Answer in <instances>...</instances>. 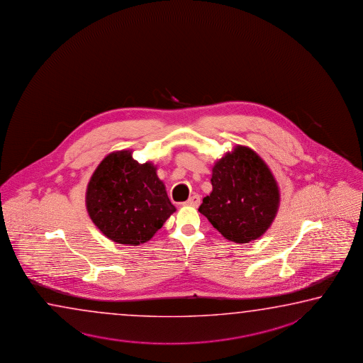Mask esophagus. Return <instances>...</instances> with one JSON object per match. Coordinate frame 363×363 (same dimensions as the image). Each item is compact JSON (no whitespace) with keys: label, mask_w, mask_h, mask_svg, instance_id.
Listing matches in <instances>:
<instances>
[{"label":"esophagus","mask_w":363,"mask_h":363,"mask_svg":"<svg viewBox=\"0 0 363 363\" xmlns=\"http://www.w3.org/2000/svg\"><path fill=\"white\" fill-rule=\"evenodd\" d=\"M199 203H201V197L197 196V194H194V196H191V197L184 203V206H189V207L197 208L198 206H199Z\"/></svg>","instance_id":"obj_1"}]
</instances>
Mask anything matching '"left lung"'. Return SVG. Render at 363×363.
I'll use <instances>...</instances> for the list:
<instances>
[{"mask_svg": "<svg viewBox=\"0 0 363 363\" xmlns=\"http://www.w3.org/2000/svg\"><path fill=\"white\" fill-rule=\"evenodd\" d=\"M212 191L198 211L228 241L245 244L271 228L279 208V188L254 150L236 145L212 167Z\"/></svg>", "mask_w": 363, "mask_h": 363, "instance_id": "1", "label": "left lung"}]
</instances>
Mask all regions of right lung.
<instances>
[{
  "mask_svg": "<svg viewBox=\"0 0 363 363\" xmlns=\"http://www.w3.org/2000/svg\"><path fill=\"white\" fill-rule=\"evenodd\" d=\"M157 167L140 164L130 150L106 155L87 184V213L94 225L122 245L147 242L177 211L157 177Z\"/></svg>",
  "mask_w": 363,
  "mask_h": 363,
  "instance_id": "add662e5",
  "label": "right lung"
}]
</instances>
